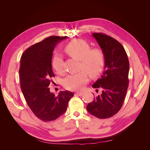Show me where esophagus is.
I'll use <instances>...</instances> for the list:
<instances>
[{
	"label": "esophagus",
	"instance_id": "34e87169",
	"mask_svg": "<svg viewBox=\"0 0 150 150\" xmlns=\"http://www.w3.org/2000/svg\"><path fill=\"white\" fill-rule=\"evenodd\" d=\"M76 95H77V96H81L83 94V92H76Z\"/></svg>",
	"mask_w": 150,
	"mask_h": 150
}]
</instances>
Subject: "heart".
<instances>
[{
    "instance_id": "1",
    "label": "heart",
    "mask_w": 150,
    "mask_h": 150,
    "mask_svg": "<svg viewBox=\"0 0 150 150\" xmlns=\"http://www.w3.org/2000/svg\"><path fill=\"white\" fill-rule=\"evenodd\" d=\"M65 52L72 58L80 61V70L77 74L68 75L64 80V87L69 90L81 89L89 81L88 74L92 77L98 76L103 70L105 62V54L99 48L91 49L90 45L81 39H74L69 42ZM52 66L60 75L65 73L64 61L61 54H55Z\"/></svg>"
}]
</instances>
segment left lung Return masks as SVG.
<instances>
[{
	"instance_id": "8db88e82",
	"label": "left lung",
	"mask_w": 150,
	"mask_h": 150,
	"mask_svg": "<svg viewBox=\"0 0 150 150\" xmlns=\"http://www.w3.org/2000/svg\"><path fill=\"white\" fill-rule=\"evenodd\" d=\"M92 36L105 54V65L103 75L92 85L93 88H100L102 93L86 108L98 119H108L123 105L129 83V60L124 47L116 39L101 33Z\"/></svg>"
}]
</instances>
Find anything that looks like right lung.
Wrapping results in <instances>:
<instances>
[{
    "mask_svg": "<svg viewBox=\"0 0 150 150\" xmlns=\"http://www.w3.org/2000/svg\"><path fill=\"white\" fill-rule=\"evenodd\" d=\"M67 36H52L28 48L22 54L19 68L21 88L31 111L44 122L56 120L64 114L74 93L61 91L55 96L49 86L54 76L52 58L54 47Z\"/></svg>",
    "mask_w": 150,
    "mask_h": 150,
    "instance_id": "1",
    "label": "right lung"
}]
</instances>
